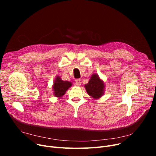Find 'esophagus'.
Segmentation results:
<instances>
[{
  "mask_svg": "<svg viewBox=\"0 0 156 156\" xmlns=\"http://www.w3.org/2000/svg\"><path fill=\"white\" fill-rule=\"evenodd\" d=\"M81 83V80L80 79H76L75 80V84H76V85L80 86Z\"/></svg>",
  "mask_w": 156,
  "mask_h": 156,
  "instance_id": "1",
  "label": "esophagus"
}]
</instances>
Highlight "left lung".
Segmentation results:
<instances>
[{"label":"left lung","mask_w":156,"mask_h":156,"mask_svg":"<svg viewBox=\"0 0 156 156\" xmlns=\"http://www.w3.org/2000/svg\"><path fill=\"white\" fill-rule=\"evenodd\" d=\"M105 83L97 73L90 76L88 83L85 85L87 94L94 99H98L104 94Z\"/></svg>","instance_id":"left-lung-1"}]
</instances>
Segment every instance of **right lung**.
<instances>
[{
	"mask_svg": "<svg viewBox=\"0 0 156 156\" xmlns=\"http://www.w3.org/2000/svg\"><path fill=\"white\" fill-rule=\"evenodd\" d=\"M71 86L72 83L70 81H63L60 76H56L52 85L53 94L55 97L60 99Z\"/></svg>",
	"mask_w": 156,
	"mask_h": 156,
	"instance_id": "right-lung-1",
	"label": "right lung"
}]
</instances>
